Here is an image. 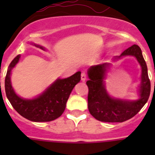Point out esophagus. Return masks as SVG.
I'll return each instance as SVG.
<instances>
[{"instance_id":"esophagus-1","label":"esophagus","mask_w":155,"mask_h":155,"mask_svg":"<svg viewBox=\"0 0 155 155\" xmlns=\"http://www.w3.org/2000/svg\"><path fill=\"white\" fill-rule=\"evenodd\" d=\"M81 78L82 81H84L87 79V75H86V74L84 73V72H82L81 73Z\"/></svg>"}]
</instances>
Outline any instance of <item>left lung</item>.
I'll use <instances>...</instances> for the list:
<instances>
[{
    "instance_id": "1",
    "label": "left lung",
    "mask_w": 155,
    "mask_h": 155,
    "mask_svg": "<svg viewBox=\"0 0 155 155\" xmlns=\"http://www.w3.org/2000/svg\"><path fill=\"white\" fill-rule=\"evenodd\" d=\"M132 56L141 68L140 83L138 87L139 98L135 100L121 99L112 97L105 87V79L111 63H104L91 66L88 68L87 76L89 80L86 82L88 87L87 106L93 117L102 122L122 123L134 117L148 100L150 93V82L147 74V64L142 55V51L137 45H133L116 56L113 61L122 57Z\"/></svg>"
}]
</instances>
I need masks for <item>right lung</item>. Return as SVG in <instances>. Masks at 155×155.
Instances as JSON below:
<instances>
[{
  "mask_svg": "<svg viewBox=\"0 0 155 155\" xmlns=\"http://www.w3.org/2000/svg\"><path fill=\"white\" fill-rule=\"evenodd\" d=\"M30 44L46 50L43 46L32 42ZM21 55L15 57L8 67L5 78V92L13 108L24 118L32 122H50L63 114L66 103L71 91L81 81V71H78L67 78H57L42 94L33 98L18 96L14 90L11 81L13 68L18 63Z\"/></svg>",
  "mask_w": 155,
  "mask_h": 155,
  "instance_id": "1",
  "label": "right lung"
}]
</instances>
